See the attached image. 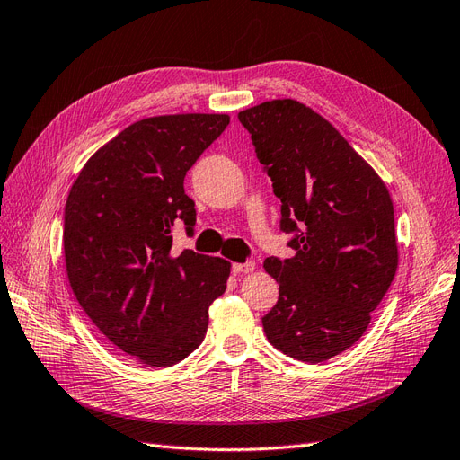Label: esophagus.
I'll return each instance as SVG.
<instances>
[{"label":"esophagus","mask_w":460,"mask_h":460,"mask_svg":"<svg viewBox=\"0 0 460 460\" xmlns=\"http://www.w3.org/2000/svg\"><path fill=\"white\" fill-rule=\"evenodd\" d=\"M255 270V262H234L232 264V272H235V274H247V272H253Z\"/></svg>","instance_id":"1"}]
</instances>
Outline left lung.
Returning <instances> with one entry per match:
<instances>
[{
  "instance_id": "8db88e82",
  "label": "left lung",
  "mask_w": 460,
  "mask_h": 460,
  "mask_svg": "<svg viewBox=\"0 0 460 460\" xmlns=\"http://www.w3.org/2000/svg\"><path fill=\"white\" fill-rule=\"evenodd\" d=\"M282 201L291 259L269 257L280 297L262 328L284 355L323 363L349 349L394 282L399 253L384 180L307 105L272 100L238 115Z\"/></svg>"
}]
</instances>
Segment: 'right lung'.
<instances>
[{"mask_svg": "<svg viewBox=\"0 0 460 460\" xmlns=\"http://www.w3.org/2000/svg\"><path fill=\"white\" fill-rule=\"evenodd\" d=\"M228 122L207 113L137 120L93 153L68 191V284L103 336L142 365L171 367L196 351L226 289L230 262L172 252L171 232L180 218L191 234L184 176Z\"/></svg>", "mask_w": 460, "mask_h": 460, "instance_id": "add662e5", "label": "right lung"}]
</instances>
